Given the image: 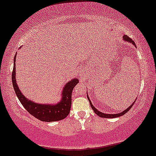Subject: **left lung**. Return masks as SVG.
Instances as JSON below:
<instances>
[{"label":"left lung","instance_id":"left-lung-1","mask_svg":"<svg viewBox=\"0 0 156 156\" xmlns=\"http://www.w3.org/2000/svg\"><path fill=\"white\" fill-rule=\"evenodd\" d=\"M123 40H124L125 41H126V42H129V43H131V44H132L134 45V46H135V47H136V45H135V43L134 42V41H133L132 40V39L130 38V37L127 36V35H124V36L123 37ZM87 97H88V99H89V101L90 105H91V108H92V110H94V112L95 113H96L97 115H99V117H101V118H105V119H114V118L121 117V116L123 115H124L125 113H126V112H128L129 110H130L131 108H132V105H134V102H135V101H134V102H133L132 104L131 105L129 106L128 108H126V110H123V111H122V112H119V113H115V114H108V113H105V112H100V111H99V110H97V109L96 108H95V107L93 105H92V103H91V100H90L89 97V96H88V95H87Z\"/></svg>","mask_w":156,"mask_h":156}]
</instances>
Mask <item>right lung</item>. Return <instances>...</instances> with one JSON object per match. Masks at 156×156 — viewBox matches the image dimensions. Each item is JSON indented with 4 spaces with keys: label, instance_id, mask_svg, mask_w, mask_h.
<instances>
[{
    "label": "right lung",
    "instance_id": "1",
    "mask_svg": "<svg viewBox=\"0 0 156 156\" xmlns=\"http://www.w3.org/2000/svg\"><path fill=\"white\" fill-rule=\"evenodd\" d=\"M16 55L14 59V68L12 73V83L18 99L24 108L32 115L41 121L52 122L62 120L70 113L72 103V92L74 87L79 80L78 78H73L64 86L62 91V98L56 104H39L31 99H27L21 92L16 80Z\"/></svg>",
    "mask_w": 156,
    "mask_h": 156
}]
</instances>
